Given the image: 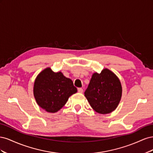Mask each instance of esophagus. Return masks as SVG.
<instances>
[{"label": "esophagus", "instance_id": "34e87169", "mask_svg": "<svg viewBox=\"0 0 153 153\" xmlns=\"http://www.w3.org/2000/svg\"><path fill=\"white\" fill-rule=\"evenodd\" d=\"M78 92H79V93H82V92H83L82 88H78Z\"/></svg>", "mask_w": 153, "mask_h": 153}]
</instances>
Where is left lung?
Instances as JSON below:
<instances>
[{
  "label": "left lung",
  "instance_id": "left-lung-1",
  "mask_svg": "<svg viewBox=\"0 0 153 153\" xmlns=\"http://www.w3.org/2000/svg\"><path fill=\"white\" fill-rule=\"evenodd\" d=\"M84 94L96 112L110 113L117 108L121 100V82L114 73L105 69L100 74L92 75Z\"/></svg>",
  "mask_w": 153,
  "mask_h": 153
}]
</instances>
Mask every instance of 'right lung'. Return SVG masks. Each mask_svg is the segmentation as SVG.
Instances as JSON below:
<instances>
[{
    "instance_id": "add662e5",
    "label": "right lung",
    "mask_w": 153,
    "mask_h": 153,
    "mask_svg": "<svg viewBox=\"0 0 153 153\" xmlns=\"http://www.w3.org/2000/svg\"><path fill=\"white\" fill-rule=\"evenodd\" d=\"M77 89L73 81L61 72L47 68L40 73L34 82V95L38 105L48 112H56L66 104Z\"/></svg>"
}]
</instances>
